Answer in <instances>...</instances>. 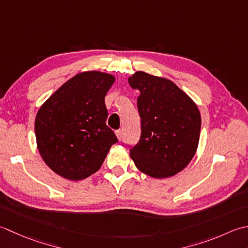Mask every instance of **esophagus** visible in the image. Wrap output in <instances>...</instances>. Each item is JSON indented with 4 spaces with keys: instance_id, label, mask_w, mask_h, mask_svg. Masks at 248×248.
I'll return each instance as SVG.
<instances>
[{
    "instance_id": "obj_1",
    "label": "esophagus",
    "mask_w": 248,
    "mask_h": 248,
    "mask_svg": "<svg viewBox=\"0 0 248 248\" xmlns=\"http://www.w3.org/2000/svg\"><path fill=\"white\" fill-rule=\"evenodd\" d=\"M115 135H117V137L119 140H122V137H123V129H119L115 131Z\"/></svg>"
}]
</instances>
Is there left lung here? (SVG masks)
<instances>
[{"instance_id": "left-lung-1", "label": "left lung", "mask_w": 248, "mask_h": 248, "mask_svg": "<svg viewBox=\"0 0 248 248\" xmlns=\"http://www.w3.org/2000/svg\"><path fill=\"white\" fill-rule=\"evenodd\" d=\"M128 82L140 91L141 118V137L130 149V157L141 172L152 178L173 176L190 163L198 148L199 109L171 80L137 72Z\"/></svg>"}]
</instances>
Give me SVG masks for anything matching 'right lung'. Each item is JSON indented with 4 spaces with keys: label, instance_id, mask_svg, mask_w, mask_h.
I'll return each instance as SVG.
<instances>
[{
    "label": "right lung",
    "instance_id": "1",
    "mask_svg": "<svg viewBox=\"0 0 248 248\" xmlns=\"http://www.w3.org/2000/svg\"><path fill=\"white\" fill-rule=\"evenodd\" d=\"M114 80L96 70L77 74L39 108L35 119L38 152L62 178L80 181L95 173L118 142L106 124L105 96Z\"/></svg>",
    "mask_w": 248,
    "mask_h": 248
}]
</instances>
